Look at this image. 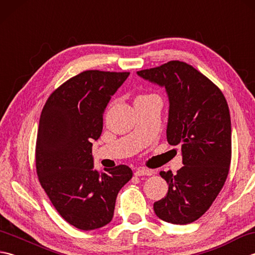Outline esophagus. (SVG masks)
Instances as JSON below:
<instances>
[{
    "label": "esophagus",
    "instance_id": "1",
    "mask_svg": "<svg viewBox=\"0 0 255 255\" xmlns=\"http://www.w3.org/2000/svg\"><path fill=\"white\" fill-rule=\"evenodd\" d=\"M152 174V171L149 169H145V167H139L138 170L134 172V175L136 176H145V175H151Z\"/></svg>",
    "mask_w": 255,
    "mask_h": 255
}]
</instances>
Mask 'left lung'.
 Masks as SVG:
<instances>
[{
    "mask_svg": "<svg viewBox=\"0 0 255 255\" xmlns=\"http://www.w3.org/2000/svg\"><path fill=\"white\" fill-rule=\"evenodd\" d=\"M140 77L164 86L170 110L166 138L181 145L183 166L161 171L169 191L153 204L166 223L187 225L209 209L227 180L231 162L228 103L217 85L186 62L173 60L141 70Z\"/></svg>",
    "mask_w": 255,
    "mask_h": 255,
    "instance_id": "left-lung-1",
    "label": "left lung"
}]
</instances>
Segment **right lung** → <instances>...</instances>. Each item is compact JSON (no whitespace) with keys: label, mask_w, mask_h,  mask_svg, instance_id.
<instances>
[{"label":"right lung","mask_w":255,"mask_h":255,"mask_svg":"<svg viewBox=\"0 0 255 255\" xmlns=\"http://www.w3.org/2000/svg\"><path fill=\"white\" fill-rule=\"evenodd\" d=\"M129 72L88 70L69 79L48 97L36 140V172L53 207L81 230L110 224L121 188L132 177L121 164L93 169L92 139L103 130V113Z\"/></svg>","instance_id":"add662e5"}]
</instances>
